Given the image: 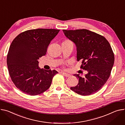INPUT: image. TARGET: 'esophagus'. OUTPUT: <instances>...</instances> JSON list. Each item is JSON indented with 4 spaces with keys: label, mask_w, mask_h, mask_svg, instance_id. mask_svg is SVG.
Returning a JSON list of instances; mask_svg holds the SVG:
<instances>
[{
    "label": "esophagus",
    "mask_w": 125,
    "mask_h": 125,
    "mask_svg": "<svg viewBox=\"0 0 125 125\" xmlns=\"http://www.w3.org/2000/svg\"><path fill=\"white\" fill-rule=\"evenodd\" d=\"M61 73L65 77H69L70 76V74L67 73H65V72H61Z\"/></svg>",
    "instance_id": "1"
}]
</instances>
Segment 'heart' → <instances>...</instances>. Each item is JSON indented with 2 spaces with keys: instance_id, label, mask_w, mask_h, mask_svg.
<instances>
[{
  "instance_id": "heart-1",
  "label": "heart",
  "mask_w": 125,
  "mask_h": 125,
  "mask_svg": "<svg viewBox=\"0 0 125 125\" xmlns=\"http://www.w3.org/2000/svg\"><path fill=\"white\" fill-rule=\"evenodd\" d=\"M64 42H71V41H70V40H65Z\"/></svg>"
}]
</instances>
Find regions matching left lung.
Returning a JSON list of instances; mask_svg holds the SVG:
<instances>
[{"mask_svg":"<svg viewBox=\"0 0 125 125\" xmlns=\"http://www.w3.org/2000/svg\"><path fill=\"white\" fill-rule=\"evenodd\" d=\"M63 31L75 44L77 60L82 61L80 68L87 72L83 78L74 74L79 82L70 89L82 96L97 92L106 83L114 65V54L110 43L104 36L87 29Z\"/></svg>","mask_w":125,"mask_h":125,"instance_id":"obj_1","label":"left lung"}]
</instances>
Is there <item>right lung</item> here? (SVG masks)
Returning <instances> with one entry per match:
<instances>
[{
    "instance_id": "right-lung-1",
    "label": "right lung",
    "mask_w": 125,
    "mask_h": 125,
    "mask_svg": "<svg viewBox=\"0 0 125 125\" xmlns=\"http://www.w3.org/2000/svg\"><path fill=\"white\" fill-rule=\"evenodd\" d=\"M59 31L29 30L19 34L11 43L7 56L9 74L15 86L24 93L37 95L50 87L58 72L40 69L38 60L46 54L48 45Z\"/></svg>"
}]
</instances>
